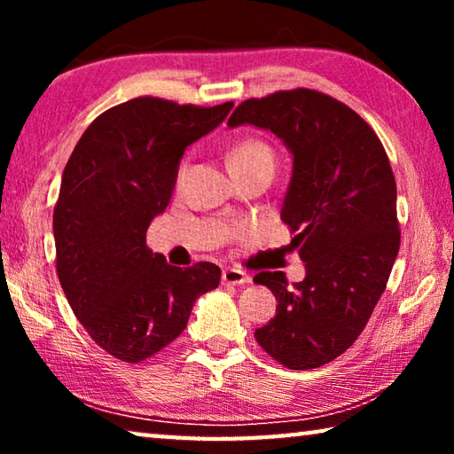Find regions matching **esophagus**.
<instances>
[{"mask_svg": "<svg viewBox=\"0 0 454 454\" xmlns=\"http://www.w3.org/2000/svg\"><path fill=\"white\" fill-rule=\"evenodd\" d=\"M222 282L232 284V286H246V284L250 282V276L238 270V268H226V270L222 272Z\"/></svg>", "mask_w": 454, "mask_h": 454, "instance_id": "esophagus-1", "label": "esophagus"}]
</instances>
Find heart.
Here are the masks:
<instances>
[{"mask_svg": "<svg viewBox=\"0 0 454 454\" xmlns=\"http://www.w3.org/2000/svg\"><path fill=\"white\" fill-rule=\"evenodd\" d=\"M230 170L240 168H262V170H274V153L264 142L260 140H242L228 152Z\"/></svg>", "mask_w": 454, "mask_h": 454, "instance_id": "obj_1", "label": "heart"}]
</instances>
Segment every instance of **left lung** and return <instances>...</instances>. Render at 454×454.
Returning a JSON list of instances; mask_svg holds the SVG:
<instances>
[{
	"label": "left lung",
	"mask_w": 454,
	"mask_h": 454,
	"mask_svg": "<svg viewBox=\"0 0 454 454\" xmlns=\"http://www.w3.org/2000/svg\"><path fill=\"white\" fill-rule=\"evenodd\" d=\"M228 126L270 129L292 153L280 218L306 276L294 286L282 272L254 276L278 302L256 340L292 371L326 364L363 333L401 248L387 152L356 112L306 88L246 99Z\"/></svg>",
	"instance_id": "obj_1"
}]
</instances>
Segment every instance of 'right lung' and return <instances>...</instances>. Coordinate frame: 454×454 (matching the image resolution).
Here are the masks:
<instances>
[{
    "mask_svg": "<svg viewBox=\"0 0 454 454\" xmlns=\"http://www.w3.org/2000/svg\"><path fill=\"white\" fill-rule=\"evenodd\" d=\"M232 107L129 99L91 121L61 174L58 278L86 333L124 363L176 340L196 298L218 288L216 264H168L145 246V232L170 204L184 152Z\"/></svg>",
    "mask_w": 454,
    "mask_h": 454,
    "instance_id": "add662e5",
    "label": "right lung"
}]
</instances>
